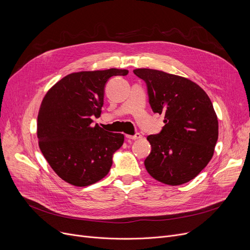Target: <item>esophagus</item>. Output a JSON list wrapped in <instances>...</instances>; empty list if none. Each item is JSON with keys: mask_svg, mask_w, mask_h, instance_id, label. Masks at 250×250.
Segmentation results:
<instances>
[{"mask_svg": "<svg viewBox=\"0 0 250 250\" xmlns=\"http://www.w3.org/2000/svg\"><path fill=\"white\" fill-rule=\"evenodd\" d=\"M125 137H126V139H129V140H139V139H141V138H142V135H140V134H136L135 136H129V135H126Z\"/></svg>", "mask_w": 250, "mask_h": 250, "instance_id": "obj_1", "label": "esophagus"}]
</instances>
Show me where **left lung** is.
Wrapping results in <instances>:
<instances>
[{
    "instance_id": "left-lung-1",
    "label": "left lung",
    "mask_w": 250,
    "mask_h": 250,
    "mask_svg": "<svg viewBox=\"0 0 250 250\" xmlns=\"http://www.w3.org/2000/svg\"><path fill=\"white\" fill-rule=\"evenodd\" d=\"M134 73L147 83L153 111L164 114L162 132L147 137L152 147L144 162L147 171L168 186L187 183L214 155L219 125L212 101L188 78L153 69Z\"/></svg>"
}]
</instances>
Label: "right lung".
Returning <instances> with one entry per match:
<instances>
[{"label": "right lung", "instance_id": "obj_1", "mask_svg": "<svg viewBox=\"0 0 250 250\" xmlns=\"http://www.w3.org/2000/svg\"><path fill=\"white\" fill-rule=\"evenodd\" d=\"M125 69L81 71L69 74L44 95L37 116L38 146L45 160L65 182L87 187L107 175L112 155L125 136L92 125L103 106L104 86Z\"/></svg>", "mask_w": 250, "mask_h": 250}]
</instances>
